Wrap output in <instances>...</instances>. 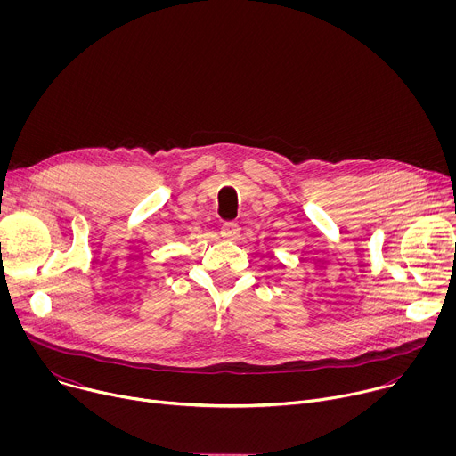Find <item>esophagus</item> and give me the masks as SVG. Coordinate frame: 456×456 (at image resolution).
I'll return each instance as SVG.
<instances>
[{"instance_id":"obj_1","label":"esophagus","mask_w":456,"mask_h":456,"mask_svg":"<svg viewBox=\"0 0 456 456\" xmlns=\"http://www.w3.org/2000/svg\"><path fill=\"white\" fill-rule=\"evenodd\" d=\"M220 232H222V238H225V240H238L240 238V225L234 224V222L224 224Z\"/></svg>"}]
</instances>
